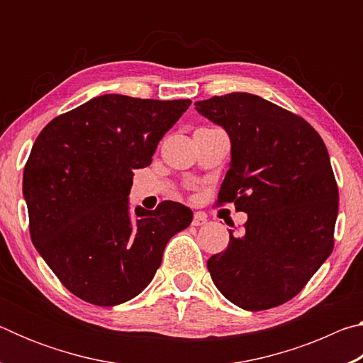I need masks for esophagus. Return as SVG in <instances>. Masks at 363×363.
<instances>
[{
  "label": "esophagus",
  "mask_w": 363,
  "mask_h": 363,
  "mask_svg": "<svg viewBox=\"0 0 363 363\" xmlns=\"http://www.w3.org/2000/svg\"><path fill=\"white\" fill-rule=\"evenodd\" d=\"M206 220H208V218H206V214H205V213L196 211V213L194 214L192 224H194V225H203V224H206Z\"/></svg>",
  "instance_id": "1"
}]
</instances>
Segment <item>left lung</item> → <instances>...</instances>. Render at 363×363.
I'll use <instances>...</instances> for the list:
<instances>
[{
  "mask_svg": "<svg viewBox=\"0 0 363 363\" xmlns=\"http://www.w3.org/2000/svg\"><path fill=\"white\" fill-rule=\"evenodd\" d=\"M195 110L224 128L230 163L218 203L248 214L242 235L208 259L218 290L245 311L286 303L333 251L337 186L309 123L248 93L214 96Z\"/></svg>",
  "mask_w": 363,
  "mask_h": 363,
  "instance_id": "8db88e82",
  "label": "left lung"
}]
</instances>
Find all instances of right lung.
Instances as JSON below:
<instances>
[{"label":"right lung","mask_w":363,"mask_h":363,"mask_svg":"<svg viewBox=\"0 0 363 363\" xmlns=\"http://www.w3.org/2000/svg\"><path fill=\"white\" fill-rule=\"evenodd\" d=\"M189 99L93 97L48 123L23 169L30 235L67 290L118 306L150 284L169 238L194 213L176 201L131 211L133 171L149 167Z\"/></svg>","instance_id":"right-lung-1"}]
</instances>
